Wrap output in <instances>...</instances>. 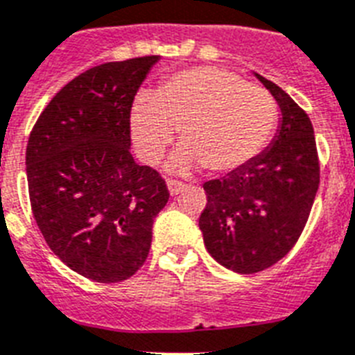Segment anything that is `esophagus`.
I'll use <instances>...</instances> for the list:
<instances>
[{
	"mask_svg": "<svg viewBox=\"0 0 355 355\" xmlns=\"http://www.w3.org/2000/svg\"><path fill=\"white\" fill-rule=\"evenodd\" d=\"M166 189H168L171 196H175V194H180L181 190L184 189V184L180 183V181H175V180H168L166 181Z\"/></svg>",
	"mask_w": 355,
	"mask_h": 355,
	"instance_id": "34e87169",
	"label": "esophagus"
}]
</instances>
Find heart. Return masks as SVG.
I'll return each instance as SVG.
<instances>
[{"label":"heart","mask_w":355,"mask_h":355,"mask_svg":"<svg viewBox=\"0 0 355 355\" xmlns=\"http://www.w3.org/2000/svg\"><path fill=\"white\" fill-rule=\"evenodd\" d=\"M130 134L139 156L154 163L180 130V150L168 168L189 174H232L270 143L277 105L261 87L219 67H190L159 85L156 96L139 92L130 105Z\"/></svg>","instance_id":"obj_1"}]
</instances>
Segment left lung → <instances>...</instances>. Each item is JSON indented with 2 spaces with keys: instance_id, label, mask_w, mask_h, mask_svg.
Returning <instances> with one entry per match:
<instances>
[{
  "instance_id": "obj_1",
  "label": "left lung",
  "mask_w": 355,
  "mask_h": 355,
  "mask_svg": "<svg viewBox=\"0 0 355 355\" xmlns=\"http://www.w3.org/2000/svg\"><path fill=\"white\" fill-rule=\"evenodd\" d=\"M279 107L276 136L254 161L221 180L207 181L199 218L210 256L237 274L261 272L300 239L319 187L314 128L283 89L256 74Z\"/></svg>"
}]
</instances>
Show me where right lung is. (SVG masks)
Returning <instances> with one entry per match:
<instances>
[{"label": "right lung", "instance_id": "add662e5", "mask_svg": "<svg viewBox=\"0 0 355 355\" xmlns=\"http://www.w3.org/2000/svg\"><path fill=\"white\" fill-rule=\"evenodd\" d=\"M159 55L85 70L51 99L26 145L32 214L70 270L98 283L134 276L168 190L130 154V105Z\"/></svg>", "mask_w": 355, "mask_h": 355}]
</instances>
